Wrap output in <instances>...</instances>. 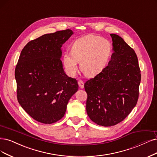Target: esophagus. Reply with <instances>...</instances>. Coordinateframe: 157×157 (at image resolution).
Instances as JSON below:
<instances>
[{
    "label": "esophagus",
    "mask_w": 157,
    "mask_h": 157,
    "mask_svg": "<svg viewBox=\"0 0 157 157\" xmlns=\"http://www.w3.org/2000/svg\"><path fill=\"white\" fill-rule=\"evenodd\" d=\"M78 85H79V86L80 89H83L84 88V83L83 81L82 80H79L78 81Z\"/></svg>",
    "instance_id": "obj_1"
}]
</instances>
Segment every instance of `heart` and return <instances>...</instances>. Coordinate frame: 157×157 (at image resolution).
<instances>
[{
  "label": "heart",
  "instance_id": "obj_1",
  "mask_svg": "<svg viewBox=\"0 0 157 157\" xmlns=\"http://www.w3.org/2000/svg\"><path fill=\"white\" fill-rule=\"evenodd\" d=\"M112 54V46L108 40L93 35L75 39L71 52L63 56V63L67 72L74 76L80 70L84 75L94 77L100 74L109 63Z\"/></svg>",
  "mask_w": 157,
  "mask_h": 157
}]
</instances>
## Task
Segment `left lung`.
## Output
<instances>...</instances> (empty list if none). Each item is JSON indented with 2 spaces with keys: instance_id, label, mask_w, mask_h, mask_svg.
<instances>
[{
  "instance_id": "left-lung-1",
  "label": "left lung",
  "mask_w": 157,
  "mask_h": 157,
  "mask_svg": "<svg viewBox=\"0 0 157 157\" xmlns=\"http://www.w3.org/2000/svg\"><path fill=\"white\" fill-rule=\"evenodd\" d=\"M112 37L114 53L108 66L84 85L86 111L92 121L109 127L123 121L138 101L141 74L134 50L117 34Z\"/></svg>"
}]
</instances>
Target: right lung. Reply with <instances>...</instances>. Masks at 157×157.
Listing matches in <instances>:
<instances>
[{
	"label": "right lung",
	"mask_w": 157,
	"mask_h": 157,
	"mask_svg": "<svg viewBox=\"0 0 157 157\" xmlns=\"http://www.w3.org/2000/svg\"><path fill=\"white\" fill-rule=\"evenodd\" d=\"M73 33L68 29L44 34L21 51L15 71L17 100L39 122L50 124L61 119L78 90L77 80L65 73L61 60L62 45Z\"/></svg>",
	"instance_id": "right-lung-1"
}]
</instances>
